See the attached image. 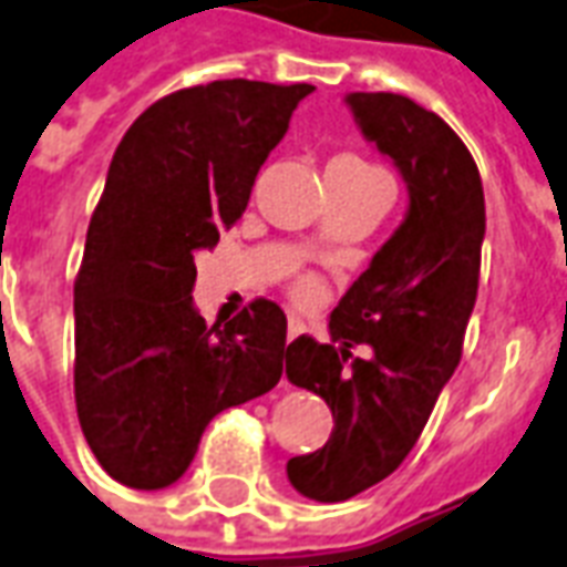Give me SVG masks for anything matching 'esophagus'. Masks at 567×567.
Returning <instances> with one entry per match:
<instances>
[{"mask_svg": "<svg viewBox=\"0 0 567 567\" xmlns=\"http://www.w3.org/2000/svg\"><path fill=\"white\" fill-rule=\"evenodd\" d=\"M302 332H306V323H302L300 318H291V321H288V341L300 339Z\"/></svg>", "mask_w": 567, "mask_h": 567, "instance_id": "esophagus-1", "label": "esophagus"}]
</instances>
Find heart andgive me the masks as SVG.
<instances>
[{
  "label": "heart",
  "instance_id": "obj_1",
  "mask_svg": "<svg viewBox=\"0 0 567 567\" xmlns=\"http://www.w3.org/2000/svg\"><path fill=\"white\" fill-rule=\"evenodd\" d=\"M330 166L353 168V172H374L369 163H362V159H357V157H336ZM315 291H318V285H315L312 279H302V282H297V297H300V300H312Z\"/></svg>",
  "mask_w": 567,
  "mask_h": 567
}]
</instances>
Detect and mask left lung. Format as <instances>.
<instances>
[{
    "label": "left lung",
    "mask_w": 567,
    "mask_h": 567,
    "mask_svg": "<svg viewBox=\"0 0 567 567\" xmlns=\"http://www.w3.org/2000/svg\"><path fill=\"white\" fill-rule=\"evenodd\" d=\"M362 136L408 187L401 226L330 315V344L285 351L293 386L332 410L330 440L288 461L293 491L344 503L395 473L455 374L478 293L485 193L470 151L437 112L404 94H344ZM353 343L372 357L347 362Z\"/></svg>",
    "instance_id": "obj_1"
}]
</instances>
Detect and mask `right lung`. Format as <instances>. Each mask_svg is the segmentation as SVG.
<instances>
[{"label":"right lung","mask_w":567,"mask_h":567,"mask_svg":"<svg viewBox=\"0 0 567 567\" xmlns=\"http://www.w3.org/2000/svg\"><path fill=\"white\" fill-rule=\"evenodd\" d=\"M315 85L216 80L157 101L106 172L73 285V395L97 464L159 491L187 473L207 422L282 378L288 321L255 300L207 327L196 252L244 216L255 175Z\"/></svg>","instance_id":"obj_1"}]
</instances>
